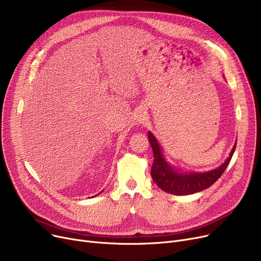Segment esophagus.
Returning <instances> with one entry per match:
<instances>
[{"instance_id":"obj_1","label":"esophagus","mask_w":261,"mask_h":261,"mask_svg":"<svg viewBox=\"0 0 261 261\" xmlns=\"http://www.w3.org/2000/svg\"><path fill=\"white\" fill-rule=\"evenodd\" d=\"M139 120H140V121H144V120H145L144 116H143V115H140V117H139Z\"/></svg>"}]
</instances>
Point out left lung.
Masks as SVG:
<instances>
[{
  "label": "left lung",
  "mask_w": 261,
  "mask_h": 261,
  "mask_svg": "<svg viewBox=\"0 0 261 261\" xmlns=\"http://www.w3.org/2000/svg\"><path fill=\"white\" fill-rule=\"evenodd\" d=\"M148 140L151 145L154 161L151 168V177L155 184L164 191L175 196H185L199 193L212 186L222 175L229 164L236 149V144L232 147L226 161L216 169L206 172H181L173 168L163 156L162 149L155 136L148 132Z\"/></svg>",
  "instance_id": "1"
}]
</instances>
